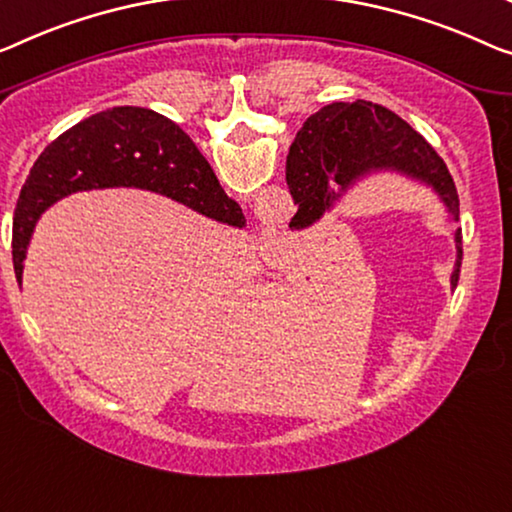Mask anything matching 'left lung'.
<instances>
[{
    "label": "left lung",
    "mask_w": 512,
    "mask_h": 512,
    "mask_svg": "<svg viewBox=\"0 0 512 512\" xmlns=\"http://www.w3.org/2000/svg\"><path fill=\"white\" fill-rule=\"evenodd\" d=\"M287 158V186L299 204L289 227H308L324 216L356 179L375 170L409 174L430 186L460 220V200L451 172L437 151L407 121L384 105L370 101L331 103L305 121ZM339 193L335 194L334 190ZM457 262L451 285H457L462 264V230H455Z\"/></svg>",
    "instance_id": "1"
}]
</instances>
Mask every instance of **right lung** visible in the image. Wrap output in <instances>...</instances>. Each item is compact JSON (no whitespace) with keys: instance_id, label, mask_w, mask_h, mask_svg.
<instances>
[{"instance_id":"1","label":"right lung","mask_w":512,"mask_h":512,"mask_svg":"<svg viewBox=\"0 0 512 512\" xmlns=\"http://www.w3.org/2000/svg\"><path fill=\"white\" fill-rule=\"evenodd\" d=\"M114 186L154 190L209 218L243 225L239 204L225 195L207 158L174 121L131 105L103 110L61 133L29 170L13 213L18 282L41 213L78 190Z\"/></svg>"}]
</instances>
